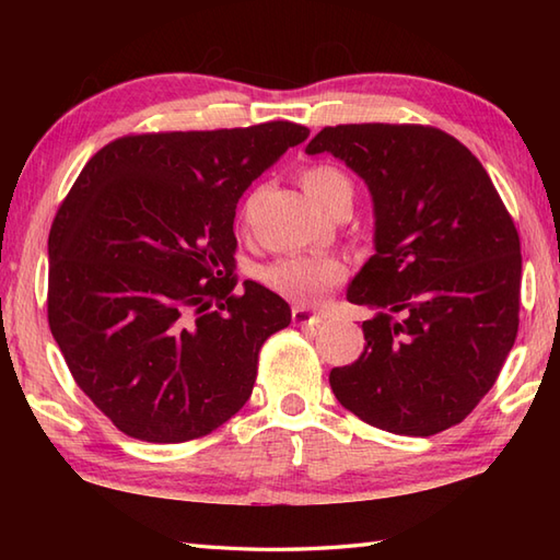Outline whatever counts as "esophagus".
<instances>
[{
  "label": "esophagus",
  "instance_id": "obj_1",
  "mask_svg": "<svg viewBox=\"0 0 560 560\" xmlns=\"http://www.w3.org/2000/svg\"><path fill=\"white\" fill-rule=\"evenodd\" d=\"M291 317H293V325H299V327H317L325 319L319 313L307 311V307H301V305L293 307Z\"/></svg>",
  "mask_w": 560,
  "mask_h": 560
}]
</instances>
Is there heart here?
I'll list each match as a JSON object with an SVG mask.
<instances>
[{"instance_id": "b5f03b06", "label": "heart", "mask_w": 560, "mask_h": 560, "mask_svg": "<svg viewBox=\"0 0 560 560\" xmlns=\"http://www.w3.org/2000/svg\"><path fill=\"white\" fill-rule=\"evenodd\" d=\"M299 180L319 209H329L341 197H351V183L335 165L319 163L307 165L301 171ZM249 207V205H247ZM247 207L243 213H247ZM347 267L343 261L329 255H287L269 261L259 271V279L267 283L271 291H277L293 301H317L327 289L335 287L343 279Z\"/></svg>"}]
</instances>
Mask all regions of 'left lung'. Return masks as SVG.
<instances>
[{
  "instance_id": "8db88e82",
  "label": "left lung",
  "mask_w": 560,
  "mask_h": 560,
  "mask_svg": "<svg viewBox=\"0 0 560 560\" xmlns=\"http://www.w3.org/2000/svg\"><path fill=\"white\" fill-rule=\"evenodd\" d=\"M359 173L375 205V255L347 299L377 311L359 361L331 368L343 409L425 438L483 399L520 327V235L474 153L431 125L325 127L305 149Z\"/></svg>"
}]
</instances>
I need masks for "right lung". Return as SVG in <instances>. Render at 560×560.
I'll return each mask as SVG.
<instances>
[{
  "label": "right lung",
  "mask_w": 560,
  "mask_h": 560,
  "mask_svg": "<svg viewBox=\"0 0 560 560\" xmlns=\"http://www.w3.org/2000/svg\"><path fill=\"white\" fill-rule=\"evenodd\" d=\"M307 135L289 120L127 135L83 165L47 237V323L117 431L187 443L253 395L291 307L255 281L233 291L235 207Z\"/></svg>",
  "instance_id": "add662e5"
}]
</instances>
